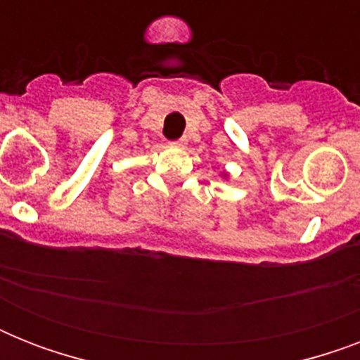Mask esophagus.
Listing matches in <instances>:
<instances>
[{
    "label": "esophagus",
    "instance_id": "34e87169",
    "mask_svg": "<svg viewBox=\"0 0 360 360\" xmlns=\"http://www.w3.org/2000/svg\"><path fill=\"white\" fill-rule=\"evenodd\" d=\"M172 146H174V147H183V146H185V140H175V141H172Z\"/></svg>",
    "mask_w": 360,
    "mask_h": 360
}]
</instances>
